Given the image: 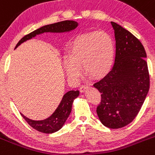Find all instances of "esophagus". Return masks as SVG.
<instances>
[{
	"label": "esophagus",
	"instance_id": "esophagus-1",
	"mask_svg": "<svg viewBox=\"0 0 155 155\" xmlns=\"http://www.w3.org/2000/svg\"><path fill=\"white\" fill-rule=\"evenodd\" d=\"M89 87H90V86H88L87 84L81 85V86L80 87V91L81 92H84L85 91L87 90V89L89 88Z\"/></svg>",
	"mask_w": 155,
	"mask_h": 155
}]
</instances>
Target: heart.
<instances>
[{"instance_id": "b5f03b06", "label": "heart", "mask_w": 155, "mask_h": 155, "mask_svg": "<svg viewBox=\"0 0 155 155\" xmlns=\"http://www.w3.org/2000/svg\"><path fill=\"white\" fill-rule=\"evenodd\" d=\"M115 55L113 38L104 31H91L74 38L64 66L68 78L77 81L81 74L82 65L85 73L101 78L110 72Z\"/></svg>"}]
</instances>
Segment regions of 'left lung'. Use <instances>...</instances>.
Listing matches in <instances>:
<instances>
[{"label":"left lung","mask_w":155,"mask_h":155,"mask_svg":"<svg viewBox=\"0 0 155 155\" xmlns=\"http://www.w3.org/2000/svg\"><path fill=\"white\" fill-rule=\"evenodd\" d=\"M116 54L111 71L94 84L101 93L98 118L109 128H120L132 121L142 107L150 87L147 54L136 37L115 22Z\"/></svg>","instance_id":"obj_1"}]
</instances>
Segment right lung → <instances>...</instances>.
Returning <instances> with one entry per match:
<instances>
[{
  "instance_id": "obj_1",
  "label": "right lung",
  "mask_w": 155,
  "mask_h": 155,
  "mask_svg": "<svg viewBox=\"0 0 155 155\" xmlns=\"http://www.w3.org/2000/svg\"><path fill=\"white\" fill-rule=\"evenodd\" d=\"M78 23L74 21H64L51 25H45L21 38L15 48H18L24 42L34 38L36 37V35H41L44 33H67L74 31L75 28H78ZM79 94H80L79 91H70L67 92L63 96L59 105L54 111V113L48 118L44 120H31L24 115L23 114L21 113V114L28 122V124L35 130L45 134H52L60 130L64 125L65 122L68 120L71 112L74 101L78 97Z\"/></svg>"
}]
</instances>
